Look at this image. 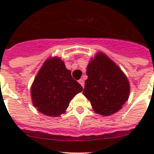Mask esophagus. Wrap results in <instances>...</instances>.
I'll return each instance as SVG.
<instances>
[{"mask_svg":"<svg viewBox=\"0 0 154 154\" xmlns=\"http://www.w3.org/2000/svg\"><path fill=\"white\" fill-rule=\"evenodd\" d=\"M78 82H79L80 84H81V85H82L83 88H84V85H85V83H84V80L83 79H80L79 81H78Z\"/></svg>","mask_w":154,"mask_h":154,"instance_id":"34e87169","label":"esophagus"}]
</instances>
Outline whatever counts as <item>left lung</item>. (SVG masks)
Here are the masks:
<instances>
[{
	"instance_id": "1",
	"label": "left lung",
	"mask_w": 154,
	"mask_h": 154,
	"mask_svg": "<svg viewBox=\"0 0 154 154\" xmlns=\"http://www.w3.org/2000/svg\"><path fill=\"white\" fill-rule=\"evenodd\" d=\"M88 78L83 94L94 110L102 116L113 114L129 96V83L122 69L103 53H98L87 66Z\"/></svg>"
}]
</instances>
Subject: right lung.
Instances as JSON below:
<instances>
[{"instance_id": "add662e5", "label": "right lung", "mask_w": 154, "mask_h": 154, "mask_svg": "<svg viewBox=\"0 0 154 154\" xmlns=\"http://www.w3.org/2000/svg\"><path fill=\"white\" fill-rule=\"evenodd\" d=\"M82 90L64 61L54 57L47 59L39 70L31 87V96L39 112L57 117L65 112L70 101Z\"/></svg>"}]
</instances>
